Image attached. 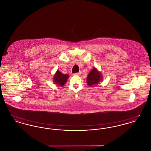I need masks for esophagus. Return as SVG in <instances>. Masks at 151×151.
Instances as JSON below:
<instances>
[{
	"mask_svg": "<svg viewBox=\"0 0 151 151\" xmlns=\"http://www.w3.org/2000/svg\"><path fill=\"white\" fill-rule=\"evenodd\" d=\"M74 75H78V76H80V75H81V72H77V73H74Z\"/></svg>",
	"mask_w": 151,
	"mask_h": 151,
	"instance_id": "34e87169",
	"label": "esophagus"
}]
</instances>
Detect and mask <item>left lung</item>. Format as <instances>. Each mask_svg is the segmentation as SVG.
<instances>
[{"instance_id": "left-lung-1", "label": "left lung", "mask_w": 151, "mask_h": 151, "mask_svg": "<svg viewBox=\"0 0 151 151\" xmlns=\"http://www.w3.org/2000/svg\"><path fill=\"white\" fill-rule=\"evenodd\" d=\"M100 80H101V75L97 71V70L94 68L88 74L86 79V82L88 86H92L99 83Z\"/></svg>"}]
</instances>
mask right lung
<instances>
[{
    "label": "right lung",
    "instance_id": "obj_1",
    "mask_svg": "<svg viewBox=\"0 0 151 151\" xmlns=\"http://www.w3.org/2000/svg\"><path fill=\"white\" fill-rule=\"evenodd\" d=\"M68 77V75L63 74L60 71H57V72H56L54 76V81L55 84H58L60 86H63Z\"/></svg>",
    "mask_w": 151,
    "mask_h": 151
}]
</instances>
